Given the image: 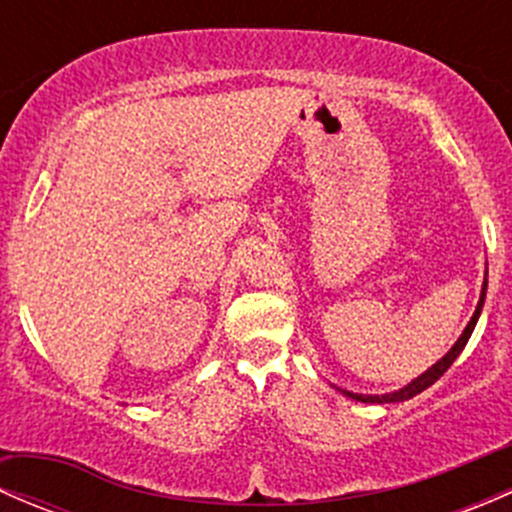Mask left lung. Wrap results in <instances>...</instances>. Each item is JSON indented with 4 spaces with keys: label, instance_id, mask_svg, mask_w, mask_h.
Instances as JSON below:
<instances>
[{
    "label": "left lung",
    "instance_id": "1",
    "mask_svg": "<svg viewBox=\"0 0 512 512\" xmlns=\"http://www.w3.org/2000/svg\"><path fill=\"white\" fill-rule=\"evenodd\" d=\"M485 289H488V272H485L483 289H480V299H478V307H476V312H473L471 322L466 324V329H463V334H461V337H458V342L453 344V347L448 349V352L443 354L441 359L436 361V364H433V366H428V369L423 371L421 376H416V379L411 381V384L401 386V389H396V391H389V394H354V391L339 389V386H337V389L342 391L344 396H349V399H354V401H361V404H399V401H409V399H414L416 394H421V391H426L428 386H431V384H436V381L441 379V376L446 374L448 369H451V364H453V361L458 359V354H461L463 349H466L468 339H471L473 329H476V324H478V317H480V312H483V302H485Z\"/></svg>",
    "mask_w": 512,
    "mask_h": 512
}]
</instances>
